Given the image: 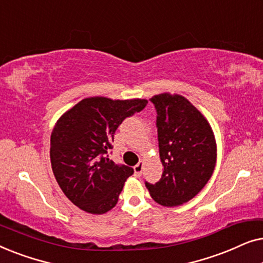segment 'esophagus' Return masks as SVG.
<instances>
[{
  "label": "esophagus",
  "mask_w": 263,
  "mask_h": 263,
  "mask_svg": "<svg viewBox=\"0 0 263 263\" xmlns=\"http://www.w3.org/2000/svg\"><path fill=\"white\" fill-rule=\"evenodd\" d=\"M142 168H143V161H140L139 164H136L134 166V172L136 176H140L142 174Z\"/></svg>",
  "instance_id": "esophagus-1"
}]
</instances>
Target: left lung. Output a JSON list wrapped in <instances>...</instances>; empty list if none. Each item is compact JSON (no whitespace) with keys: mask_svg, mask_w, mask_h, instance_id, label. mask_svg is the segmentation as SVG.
I'll use <instances>...</instances> for the list:
<instances>
[{"mask_svg":"<svg viewBox=\"0 0 263 263\" xmlns=\"http://www.w3.org/2000/svg\"><path fill=\"white\" fill-rule=\"evenodd\" d=\"M157 109L163 175L146 183L157 203L177 207L195 197L210 181L217 164V142L210 122L185 97L165 92L153 96Z\"/></svg>","mask_w":263,"mask_h":263,"instance_id":"8db88e82","label":"left lung"}]
</instances>
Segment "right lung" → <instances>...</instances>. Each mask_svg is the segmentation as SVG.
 Wrapping results in <instances>:
<instances>
[{"label": "right lung", "mask_w": 263, "mask_h": 263, "mask_svg": "<svg viewBox=\"0 0 263 263\" xmlns=\"http://www.w3.org/2000/svg\"><path fill=\"white\" fill-rule=\"evenodd\" d=\"M147 99L88 97L67 110L50 138L53 176L68 199L91 214H104L116 206L133 167L117 165L109 157L114 134L124 118L139 112Z\"/></svg>", "instance_id": "1"}]
</instances>
